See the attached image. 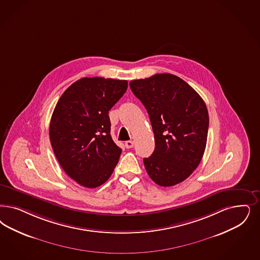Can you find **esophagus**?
Masks as SVG:
<instances>
[{"label": "esophagus", "instance_id": "obj_1", "mask_svg": "<svg viewBox=\"0 0 260 260\" xmlns=\"http://www.w3.org/2000/svg\"><path fill=\"white\" fill-rule=\"evenodd\" d=\"M125 146L126 149H131V148H133L135 146V142L134 141H126Z\"/></svg>", "mask_w": 260, "mask_h": 260}]
</instances>
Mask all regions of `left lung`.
Masks as SVG:
<instances>
[{"label": "left lung", "instance_id": "1", "mask_svg": "<svg viewBox=\"0 0 260 260\" xmlns=\"http://www.w3.org/2000/svg\"><path fill=\"white\" fill-rule=\"evenodd\" d=\"M131 89L147 109L155 148L144 158L150 178L169 187L187 179L206 150L209 125L204 100L179 77L155 74L129 82Z\"/></svg>", "mask_w": 260, "mask_h": 260}]
</instances>
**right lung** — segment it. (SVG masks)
I'll list each match as a JSON object with an SVG mask.
<instances>
[{
  "label": "right lung",
  "mask_w": 260,
  "mask_h": 260,
  "mask_svg": "<svg viewBox=\"0 0 260 260\" xmlns=\"http://www.w3.org/2000/svg\"><path fill=\"white\" fill-rule=\"evenodd\" d=\"M127 81L82 78L64 91L50 123V140L64 172L87 188L105 183L122 152L111 138L108 111Z\"/></svg>",
  "instance_id": "obj_1"
}]
</instances>
